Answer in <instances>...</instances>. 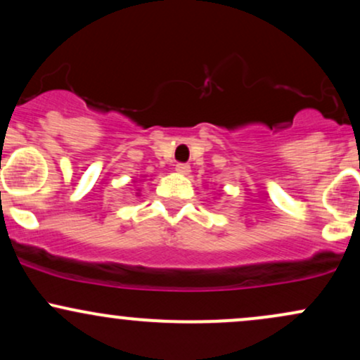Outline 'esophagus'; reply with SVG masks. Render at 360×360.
Instances as JSON below:
<instances>
[{"instance_id":"1","label":"esophagus","mask_w":360,"mask_h":360,"mask_svg":"<svg viewBox=\"0 0 360 360\" xmlns=\"http://www.w3.org/2000/svg\"><path fill=\"white\" fill-rule=\"evenodd\" d=\"M176 171L179 172V174H189L191 172V167H189V164H184V162H179L176 164Z\"/></svg>"}]
</instances>
